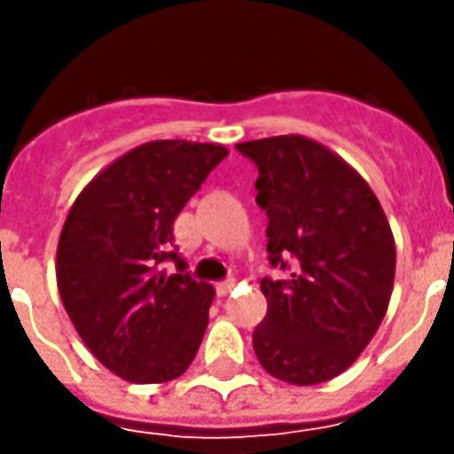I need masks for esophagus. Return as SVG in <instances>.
<instances>
[{
	"label": "esophagus",
	"instance_id": "34e87169",
	"mask_svg": "<svg viewBox=\"0 0 454 454\" xmlns=\"http://www.w3.org/2000/svg\"><path fill=\"white\" fill-rule=\"evenodd\" d=\"M233 286H236V279H226V282H218L216 285V292L221 296H226L233 292Z\"/></svg>",
	"mask_w": 454,
	"mask_h": 454
}]
</instances>
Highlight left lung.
I'll use <instances>...</instances> for the list:
<instances>
[{"label": "left lung", "mask_w": 454, "mask_h": 454, "mask_svg": "<svg viewBox=\"0 0 454 454\" xmlns=\"http://www.w3.org/2000/svg\"><path fill=\"white\" fill-rule=\"evenodd\" d=\"M257 165L270 262L267 314L253 348L267 374L296 387L338 377L374 338L389 309L396 246L370 184L340 155L299 133L236 145Z\"/></svg>", "instance_id": "left-lung-1"}]
</instances>
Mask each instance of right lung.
<instances>
[{
	"label": "right lung",
	"mask_w": 454,
	"mask_h": 454,
	"mask_svg": "<svg viewBox=\"0 0 454 454\" xmlns=\"http://www.w3.org/2000/svg\"><path fill=\"white\" fill-rule=\"evenodd\" d=\"M228 155L218 143L150 140L123 153L77 194L58 240V292L104 367L136 384L184 374L208 325L214 286L172 253V223ZM177 259L180 272L159 265Z\"/></svg>",
	"instance_id": "1"
}]
</instances>
